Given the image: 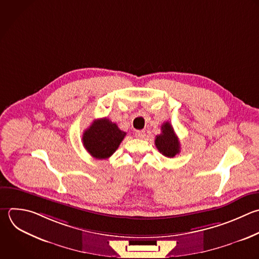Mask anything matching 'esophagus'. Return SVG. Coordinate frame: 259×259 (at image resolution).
I'll return each instance as SVG.
<instances>
[{"label":"esophagus","mask_w":259,"mask_h":259,"mask_svg":"<svg viewBox=\"0 0 259 259\" xmlns=\"http://www.w3.org/2000/svg\"><path fill=\"white\" fill-rule=\"evenodd\" d=\"M135 136L139 139H143L146 136V133H145V131H136Z\"/></svg>","instance_id":"34e87169"}]
</instances>
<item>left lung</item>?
Segmentation results:
<instances>
[{
  "label": "left lung",
  "mask_w": 259,
  "mask_h": 259,
  "mask_svg": "<svg viewBox=\"0 0 259 259\" xmlns=\"http://www.w3.org/2000/svg\"><path fill=\"white\" fill-rule=\"evenodd\" d=\"M162 133L155 139V145L160 153L168 158H173L180 152V143L170 122L166 121L161 126Z\"/></svg>",
  "instance_id": "8db88e82"
}]
</instances>
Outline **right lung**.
<instances>
[{"instance_id": "right-lung-1", "label": "right lung", "mask_w": 259, "mask_h": 259, "mask_svg": "<svg viewBox=\"0 0 259 259\" xmlns=\"http://www.w3.org/2000/svg\"><path fill=\"white\" fill-rule=\"evenodd\" d=\"M126 133L105 118L94 120L83 134V145L95 159H108L118 148Z\"/></svg>"}]
</instances>
